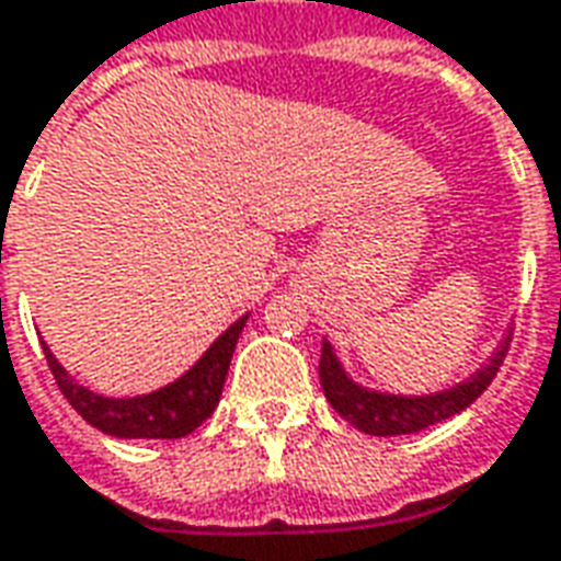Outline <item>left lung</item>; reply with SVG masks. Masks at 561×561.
<instances>
[{
	"label": "left lung",
	"instance_id": "left-lung-1",
	"mask_svg": "<svg viewBox=\"0 0 561 561\" xmlns=\"http://www.w3.org/2000/svg\"><path fill=\"white\" fill-rule=\"evenodd\" d=\"M507 347H511V332L502 341V347L492 353L490 363L459 387L444 389V392H435V396H387V392H371V389L353 383L351 377L344 375L335 353H332V344L323 341L320 383H323L329 404L365 435H377V438L414 435V432H423V428L435 426V423L450 420L453 414H462L471 401L480 399V392L490 387L492 377L499 375Z\"/></svg>",
	"mask_w": 561,
	"mask_h": 561
}]
</instances>
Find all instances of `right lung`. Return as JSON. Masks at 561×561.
I'll return each mask as SVG.
<instances>
[{
  "label": "right lung",
  "mask_w": 561,
  "mask_h": 561,
  "mask_svg": "<svg viewBox=\"0 0 561 561\" xmlns=\"http://www.w3.org/2000/svg\"><path fill=\"white\" fill-rule=\"evenodd\" d=\"M244 323L248 313L229 325L184 377L138 399H105L90 392L78 380H71L69 371L45 347L47 368L71 408L99 432L114 438H184L214 414Z\"/></svg>",
  "instance_id": "right-lung-1"
}]
</instances>
